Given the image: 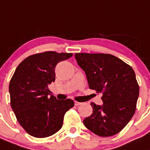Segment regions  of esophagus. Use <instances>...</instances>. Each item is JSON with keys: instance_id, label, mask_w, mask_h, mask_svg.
<instances>
[{"instance_id": "34e87169", "label": "esophagus", "mask_w": 150, "mask_h": 150, "mask_svg": "<svg viewBox=\"0 0 150 150\" xmlns=\"http://www.w3.org/2000/svg\"><path fill=\"white\" fill-rule=\"evenodd\" d=\"M82 105V103H81V102H75V105H76V106H79V105Z\"/></svg>"}]
</instances>
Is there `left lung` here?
I'll list each match as a JSON object with an SVG mask.
<instances>
[{"instance_id":"1","label":"left lung","mask_w":150,"mask_h":150,"mask_svg":"<svg viewBox=\"0 0 150 150\" xmlns=\"http://www.w3.org/2000/svg\"><path fill=\"white\" fill-rule=\"evenodd\" d=\"M90 89L102 93V106L91 102L93 113L84 119L89 130L102 137L119 133L136 109L139 86L130 65L109 54H75Z\"/></svg>"}]
</instances>
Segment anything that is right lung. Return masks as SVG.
Returning a JSON list of instances; mask_svg holds the SVG:
<instances>
[{
    "label": "right lung",
    "mask_w": 150,
    "mask_h": 150,
    "mask_svg": "<svg viewBox=\"0 0 150 150\" xmlns=\"http://www.w3.org/2000/svg\"><path fill=\"white\" fill-rule=\"evenodd\" d=\"M72 53L45 51L31 55L19 64L10 80V104L17 120L35 138H46L61 129L64 115L74 101L57 100L48 86L55 81V67Z\"/></svg>",
    "instance_id": "obj_1"
}]
</instances>
